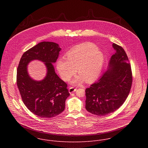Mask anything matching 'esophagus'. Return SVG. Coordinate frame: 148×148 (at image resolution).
Returning a JSON list of instances; mask_svg holds the SVG:
<instances>
[{"instance_id":"1","label":"esophagus","mask_w":148,"mask_h":148,"mask_svg":"<svg viewBox=\"0 0 148 148\" xmlns=\"http://www.w3.org/2000/svg\"><path fill=\"white\" fill-rule=\"evenodd\" d=\"M76 90V88H75L74 87H70L69 88V92L70 93V94L73 93L74 92H75Z\"/></svg>"}]
</instances>
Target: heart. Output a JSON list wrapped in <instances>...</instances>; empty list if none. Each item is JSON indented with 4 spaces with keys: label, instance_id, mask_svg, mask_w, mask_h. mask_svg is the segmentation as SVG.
I'll return each mask as SVG.
<instances>
[{
    "label": "heart",
    "instance_id": "obj_1",
    "mask_svg": "<svg viewBox=\"0 0 148 148\" xmlns=\"http://www.w3.org/2000/svg\"><path fill=\"white\" fill-rule=\"evenodd\" d=\"M66 60L59 59L56 66L59 75L65 82L69 81L76 73V69L86 83L93 81L100 73L104 60V55L97 47L91 43L77 45L65 55ZM82 77L73 80V84H79Z\"/></svg>",
    "mask_w": 148,
    "mask_h": 148
}]
</instances>
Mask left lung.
I'll return each instance as SVG.
<instances>
[{
    "label": "left lung",
    "instance_id": "1",
    "mask_svg": "<svg viewBox=\"0 0 148 148\" xmlns=\"http://www.w3.org/2000/svg\"><path fill=\"white\" fill-rule=\"evenodd\" d=\"M115 53L101 78L85 89V108L89 112L105 116L117 110L126 100L132 84V72L123 48L113 44Z\"/></svg>",
    "mask_w": 148,
    "mask_h": 148
}]
</instances>
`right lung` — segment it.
I'll use <instances>...</instances> for the list:
<instances>
[{"mask_svg":"<svg viewBox=\"0 0 148 148\" xmlns=\"http://www.w3.org/2000/svg\"><path fill=\"white\" fill-rule=\"evenodd\" d=\"M60 50L55 42H39L23 54L17 68L16 83L24 105L42 118L61 113L69 96L67 84L56 75L52 65L56 62ZM33 60L44 62L47 67V75L42 81L32 80L27 73L26 66Z\"/></svg>","mask_w":148,"mask_h":148,"instance_id":"1","label":"right lung"}]
</instances>
